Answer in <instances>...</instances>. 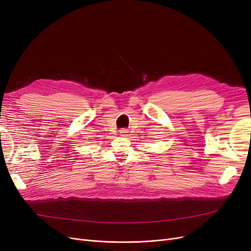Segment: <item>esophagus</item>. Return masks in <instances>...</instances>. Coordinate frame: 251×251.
Instances as JSON below:
<instances>
[{"instance_id": "obj_1", "label": "esophagus", "mask_w": 251, "mask_h": 251, "mask_svg": "<svg viewBox=\"0 0 251 251\" xmlns=\"http://www.w3.org/2000/svg\"><path fill=\"white\" fill-rule=\"evenodd\" d=\"M120 134H121V136H125V137H126V134H127V131L126 130H121Z\"/></svg>"}]
</instances>
